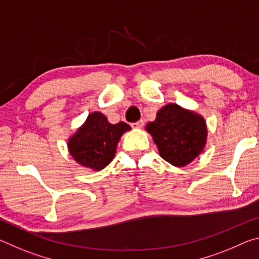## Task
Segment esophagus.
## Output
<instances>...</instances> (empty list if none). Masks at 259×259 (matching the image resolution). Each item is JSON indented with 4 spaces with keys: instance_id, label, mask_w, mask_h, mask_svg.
<instances>
[{
    "instance_id": "34e87169",
    "label": "esophagus",
    "mask_w": 259,
    "mask_h": 259,
    "mask_svg": "<svg viewBox=\"0 0 259 259\" xmlns=\"http://www.w3.org/2000/svg\"><path fill=\"white\" fill-rule=\"evenodd\" d=\"M143 125H144V121L139 120L138 122H136V123H133V128L140 129V128H143Z\"/></svg>"
}]
</instances>
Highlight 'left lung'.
<instances>
[{"instance_id": "8db88e82", "label": "left lung", "mask_w": 259, "mask_h": 259, "mask_svg": "<svg viewBox=\"0 0 259 259\" xmlns=\"http://www.w3.org/2000/svg\"><path fill=\"white\" fill-rule=\"evenodd\" d=\"M145 130L152 136L162 159L185 166L204 151L208 129L202 115L177 104L161 107Z\"/></svg>"}]
</instances>
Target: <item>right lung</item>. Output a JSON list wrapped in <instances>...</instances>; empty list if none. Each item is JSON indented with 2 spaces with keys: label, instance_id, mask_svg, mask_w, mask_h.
I'll list each match as a JSON object with an SVG mask.
<instances>
[{
  "label": "right lung",
  "instance_id": "right-lung-1",
  "mask_svg": "<svg viewBox=\"0 0 259 259\" xmlns=\"http://www.w3.org/2000/svg\"><path fill=\"white\" fill-rule=\"evenodd\" d=\"M129 130L130 125L125 122L112 124L103 113H90L84 123L68 138L69 155L84 168L100 171L111 163L122 135Z\"/></svg>",
  "mask_w": 259,
  "mask_h": 259
}]
</instances>
